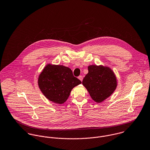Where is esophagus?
<instances>
[{
  "instance_id": "obj_1",
  "label": "esophagus",
  "mask_w": 150,
  "mask_h": 150,
  "mask_svg": "<svg viewBox=\"0 0 150 150\" xmlns=\"http://www.w3.org/2000/svg\"><path fill=\"white\" fill-rule=\"evenodd\" d=\"M78 78H79V80H80L81 81H82L83 77H82V76H79V77Z\"/></svg>"
}]
</instances>
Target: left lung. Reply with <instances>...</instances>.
Masks as SVG:
<instances>
[{
  "label": "left lung",
  "mask_w": 150,
  "mask_h": 150,
  "mask_svg": "<svg viewBox=\"0 0 150 150\" xmlns=\"http://www.w3.org/2000/svg\"><path fill=\"white\" fill-rule=\"evenodd\" d=\"M88 73L82 81V85L91 98L100 103L114 92L117 85L116 77L112 70L103 65H89Z\"/></svg>",
  "instance_id": "obj_1"
}]
</instances>
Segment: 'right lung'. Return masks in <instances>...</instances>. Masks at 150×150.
<instances>
[{
	"mask_svg": "<svg viewBox=\"0 0 150 150\" xmlns=\"http://www.w3.org/2000/svg\"><path fill=\"white\" fill-rule=\"evenodd\" d=\"M81 83L68 67L48 64L39 75L38 84L42 93L49 100L63 104L73 88Z\"/></svg>",
	"mask_w": 150,
	"mask_h": 150,
	"instance_id": "add662e5",
	"label": "right lung"
}]
</instances>
